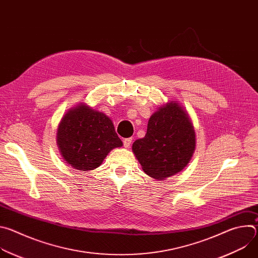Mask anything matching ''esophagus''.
<instances>
[{"label": "esophagus", "mask_w": 258, "mask_h": 258, "mask_svg": "<svg viewBox=\"0 0 258 258\" xmlns=\"http://www.w3.org/2000/svg\"><path fill=\"white\" fill-rule=\"evenodd\" d=\"M131 144H132V139H131V138L123 140V146L125 147V148H130Z\"/></svg>", "instance_id": "esophagus-1"}]
</instances>
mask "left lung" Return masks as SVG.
Listing matches in <instances>:
<instances>
[{"mask_svg":"<svg viewBox=\"0 0 258 258\" xmlns=\"http://www.w3.org/2000/svg\"><path fill=\"white\" fill-rule=\"evenodd\" d=\"M195 147V130L188 112L171 101L151 115L145 137L134 142L133 152L147 174L164 179L187 166Z\"/></svg>","mask_w":258,"mask_h":258,"instance_id":"obj_1","label":"left lung"}]
</instances>
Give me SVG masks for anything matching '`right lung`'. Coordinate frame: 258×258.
I'll return each instance as SVG.
<instances>
[{"label": "right lung", "mask_w": 258, "mask_h": 258, "mask_svg": "<svg viewBox=\"0 0 258 258\" xmlns=\"http://www.w3.org/2000/svg\"><path fill=\"white\" fill-rule=\"evenodd\" d=\"M57 145L63 159L73 168L93 170L114 148L122 146L112 120L85 103L71 108L57 130Z\"/></svg>", "instance_id": "right-lung-1"}]
</instances>
